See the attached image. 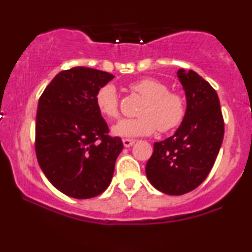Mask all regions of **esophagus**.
<instances>
[{"label": "esophagus", "mask_w": 252, "mask_h": 252, "mask_svg": "<svg viewBox=\"0 0 252 252\" xmlns=\"http://www.w3.org/2000/svg\"><path fill=\"white\" fill-rule=\"evenodd\" d=\"M135 143V140H130V138H123V144L126 148H129V147H131L132 144Z\"/></svg>", "instance_id": "obj_1"}]
</instances>
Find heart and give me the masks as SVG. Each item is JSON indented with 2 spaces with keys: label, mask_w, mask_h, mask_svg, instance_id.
<instances>
[{
  "label": "heart",
  "mask_w": 252,
  "mask_h": 252,
  "mask_svg": "<svg viewBox=\"0 0 252 252\" xmlns=\"http://www.w3.org/2000/svg\"><path fill=\"white\" fill-rule=\"evenodd\" d=\"M130 89L144 98L138 110L140 117L126 118L112 128V134L122 137H137L154 134L156 130L168 132L178 128L187 112L186 97L169 91L168 85L155 78H143L130 84ZM96 106L109 120L120 116V97L116 88L106 84L97 91Z\"/></svg>",
  "instance_id": "obj_1"
}]
</instances>
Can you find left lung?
Instances as JSON below:
<instances>
[{"instance_id": "obj_1", "label": "left lung", "mask_w": 252, "mask_h": 252, "mask_svg": "<svg viewBox=\"0 0 252 252\" xmlns=\"http://www.w3.org/2000/svg\"><path fill=\"white\" fill-rule=\"evenodd\" d=\"M178 77L187 98V112L175 134L154 143L146 174L160 192L181 195L207 178L224 138V118L216 90L194 71Z\"/></svg>"}]
</instances>
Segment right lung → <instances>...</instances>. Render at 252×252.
Masks as SVG:
<instances>
[{
    "instance_id": "add662e5",
    "label": "right lung",
    "mask_w": 252,
    "mask_h": 252,
    "mask_svg": "<svg viewBox=\"0 0 252 252\" xmlns=\"http://www.w3.org/2000/svg\"><path fill=\"white\" fill-rule=\"evenodd\" d=\"M111 79L108 72L77 66L58 73L39 99L37 162L51 184L71 198L102 194L123 149L96 106L97 91Z\"/></svg>"
}]
</instances>
